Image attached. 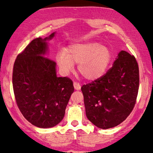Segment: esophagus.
Returning <instances> with one entry per match:
<instances>
[{
    "mask_svg": "<svg viewBox=\"0 0 153 153\" xmlns=\"http://www.w3.org/2000/svg\"><path fill=\"white\" fill-rule=\"evenodd\" d=\"M74 86L76 90H79L81 88V85H80L78 82H74Z\"/></svg>",
    "mask_w": 153,
    "mask_h": 153,
    "instance_id": "obj_1",
    "label": "esophagus"
}]
</instances>
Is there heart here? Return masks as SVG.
I'll return each instance as SVG.
<instances>
[{"label": "heart", "mask_w": 153, "mask_h": 153, "mask_svg": "<svg viewBox=\"0 0 153 153\" xmlns=\"http://www.w3.org/2000/svg\"><path fill=\"white\" fill-rule=\"evenodd\" d=\"M56 59L63 73H70L74 70V63H77L79 73L84 78L92 80L104 74L112 60V53L101 44L88 42L71 46L67 53L59 52Z\"/></svg>", "instance_id": "1"}]
</instances>
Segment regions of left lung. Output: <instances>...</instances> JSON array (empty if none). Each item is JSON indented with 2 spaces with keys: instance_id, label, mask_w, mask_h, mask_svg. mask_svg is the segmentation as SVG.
Masks as SVG:
<instances>
[{
  "instance_id": "left-lung-1",
  "label": "left lung",
  "mask_w": 153,
  "mask_h": 153,
  "mask_svg": "<svg viewBox=\"0 0 153 153\" xmlns=\"http://www.w3.org/2000/svg\"><path fill=\"white\" fill-rule=\"evenodd\" d=\"M139 82L135 56L121 51L107 73L81 88L87 118L101 129L122 123L135 106Z\"/></svg>"
}]
</instances>
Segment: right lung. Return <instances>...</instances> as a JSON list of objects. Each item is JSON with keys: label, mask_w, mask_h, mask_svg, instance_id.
Masks as SVG:
<instances>
[{"label": "right lung", "mask_w": 153, "mask_h": 153, "mask_svg": "<svg viewBox=\"0 0 153 153\" xmlns=\"http://www.w3.org/2000/svg\"><path fill=\"white\" fill-rule=\"evenodd\" d=\"M33 40L15 59L13 88L16 103L24 117L41 128L55 126L63 120L74 91L72 80L57 77L56 63L45 56L46 41L54 37Z\"/></svg>", "instance_id": "add662e5"}]
</instances>
